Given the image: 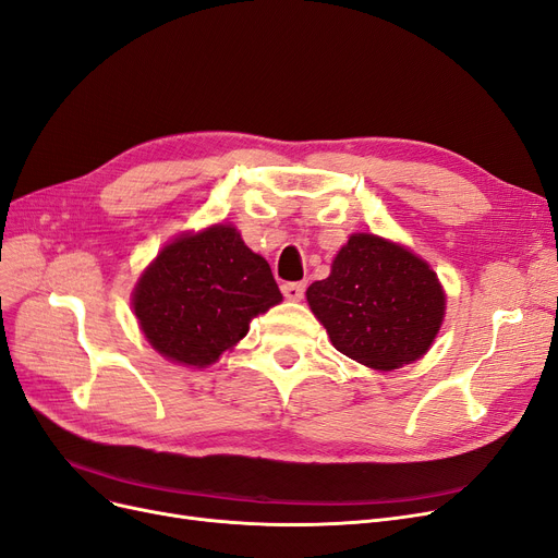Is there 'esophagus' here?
Returning a JSON list of instances; mask_svg holds the SVG:
<instances>
[{
  "instance_id": "34e87169",
  "label": "esophagus",
  "mask_w": 558,
  "mask_h": 558,
  "mask_svg": "<svg viewBox=\"0 0 558 558\" xmlns=\"http://www.w3.org/2000/svg\"><path fill=\"white\" fill-rule=\"evenodd\" d=\"M304 288H306V286H304L302 281H288V283L281 286V293H283L286 300L300 302V300L304 298Z\"/></svg>"
}]
</instances>
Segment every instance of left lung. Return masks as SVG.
Here are the masks:
<instances>
[{
    "label": "left lung",
    "mask_w": 558,
    "mask_h": 558,
    "mask_svg": "<svg viewBox=\"0 0 558 558\" xmlns=\"http://www.w3.org/2000/svg\"><path fill=\"white\" fill-rule=\"evenodd\" d=\"M306 302L339 352L368 368L393 371L428 352L447 295L433 267L373 233H352Z\"/></svg>",
    "instance_id": "obj_1"
}]
</instances>
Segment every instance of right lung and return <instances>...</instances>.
<instances>
[{
  "label": "right lung",
  "mask_w": 558,
  "mask_h": 558,
  "mask_svg": "<svg viewBox=\"0 0 558 558\" xmlns=\"http://www.w3.org/2000/svg\"><path fill=\"white\" fill-rule=\"evenodd\" d=\"M283 298L270 265L231 225L171 240L140 277L132 308L167 360L210 366L247 337L250 323Z\"/></svg>",
  "instance_id": "1"
}]
</instances>
